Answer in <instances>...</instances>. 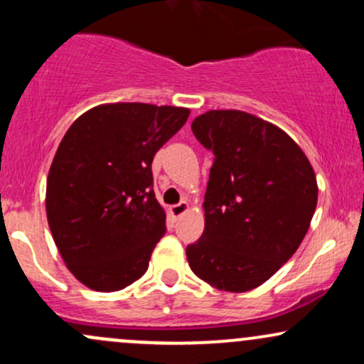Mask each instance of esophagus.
Returning <instances> with one entry per match:
<instances>
[{"instance_id": "esophagus-1", "label": "esophagus", "mask_w": 364, "mask_h": 364, "mask_svg": "<svg viewBox=\"0 0 364 364\" xmlns=\"http://www.w3.org/2000/svg\"><path fill=\"white\" fill-rule=\"evenodd\" d=\"M188 208H190V203L186 202V200H183V202L176 203V205H171V214H173V217H181L183 214H186Z\"/></svg>"}]
</instances>
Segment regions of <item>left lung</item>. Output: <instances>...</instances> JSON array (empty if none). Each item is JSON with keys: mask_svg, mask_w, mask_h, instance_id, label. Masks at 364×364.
<instances>
[{"mask_svg": "<svg viewBox=\"0 0 364 364\" xmlns=\"http://www.w3.org/2000/svg\"><path fill=\"white\" fill-rule=\"evenodd\" d=\"M191 129L214 164L188 263L220 291L255 289L301 245L318 200L315 171L286 132L245 111H207Z\"/></svg>", "mask_w": 364, "mask_h": 364, "instance_id": "left-lung-1", "label": "left lung"}]
</instances>
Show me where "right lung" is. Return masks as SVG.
I'll list each match as a JSON object with an SVG mask.
<instances>
[{
    "label": "right lung",
    "instance_id": "1",
    "mask_svg": "<svg viewBox=\"0 0 364 364\" xmlns=\"http://www.w3.org/2000/svg\"><path fill=\"white\" fill-rule=\"evenodd\" d=\"M190 109L102 104L63 136L49 169L46 214L66 267L94 291L124 289L147 272L166 232L152 161Z\"/></svg>",
    "mask_w": 364,
    "mask_h": 364
}]
</instances>
